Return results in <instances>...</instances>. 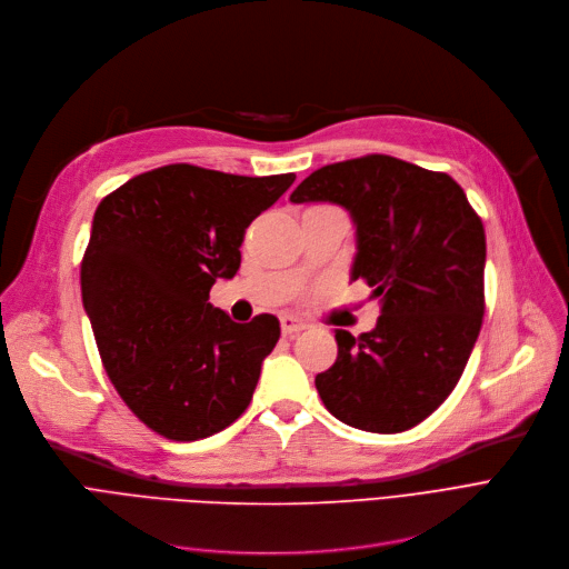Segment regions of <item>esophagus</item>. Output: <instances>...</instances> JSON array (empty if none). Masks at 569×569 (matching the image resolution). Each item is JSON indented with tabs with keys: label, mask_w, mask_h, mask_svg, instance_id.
Masks as SVG:
<instances>
[{
	"label": "esophagus",
	"mask_w": 569,
	"mask_h": 569,
	"mask_svg": "<svg viewBox=\"0 0 569 569\" xmlns=\"http://www.w3.org/2000/svg\"><path fill=\"white\" fill-rule=\"evenodd\" d=\"M308 327V323L299 317H291V315H284L280 317V329H282V336H293V333H301L303 329Z\"/></svg>",
	"instance_id": "esophagus-1"
}]
</instances>
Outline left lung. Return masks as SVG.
<instances>
[{
  "label": "left lung",
  "instance_id": "8db88e82",
  "mask_svg": "<svg viewBox=\"0 0 569 569\" xmlns=\"http://www.w3.org/2000/svg\"><path fill=\"white\" fill-rule=\"evenodd\" d=\"M291 203H336L357 229L349 280L380 301L375 329H336L338 359L315 377L327 410L347 426L400 432L436 412L461 380L483 317L486 236L447 173L389 154L310 173Z\"/></svg>",
  "mask_w": 569,
  "mask_h": 569
}]
</instances>
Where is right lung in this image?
Returning a JSON list of instances; mask_svg holds the SVG:
<instances>
[{
    "label": "right lung",
    "instance_id": "add662e5",
    "mask_svg": "<svg viewBox=\"0 0 569 569\" xmlns=\"http://www.w3.org/2000/svg\"><path fill=\"white\" fill-rule=\"evenodd\" d=\"M293 180L169 164L94 210L83 308L113 387L159 436L201 440L248 410L280 321L236 323L208 301L210 287L238 273L246 229Z\"/></svg>",
    "mask_w": 569,
    "mask_h": 569
}]
</instances>
